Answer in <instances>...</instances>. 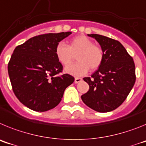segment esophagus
<instances>
[{
  "instance_id": "obj_1",
  "label": "esophagus",
  "mask_w": 146,
  "mask_h": 146,
  "mask_svg": "<svg viewBox=\"0 0 146 146\" xmlns=\"http://www.w3.org/2000/svg\"><path fill=\"white\" fill-rule=\"evenodd\" d=\"M82 80V78H80V77H75V78H74V82H75V83H78V82H81Z\"/></svg>"
}]
</instances>
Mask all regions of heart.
I'll use <instances>...</instances> for the list:
<instances>
[{
    "label": "heart",
    "mask_w": 146,
    "mask_h": 146,
    "mask_svg": "<svg viewBox=\"0 0 146 146\" xmlns=\"http://www.w3.org/2000/svg\"><path fill=\"white\" fill-rule=\"evenodd\" d=\"M76 54L77 62L66 67L65 72L77 77L86 74L89 69H97L104 58L102 50L84 35L72 38L68 47L63 42H59L55 47L56 58L64 66L69 65Z\"/></svg>",
    "instance_id": "heart-1"
}]
</instances>
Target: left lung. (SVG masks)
<instances>
[{"instance_id":"8db88e82","label":"left lung","mask_w":146,"mask_h":146,"mask_svg":"<svg viewBox=\"0 0 146 146\" xmlns=\"http://www.w3.org/2000/svg\"><path fill=\"white\" fill-rule=\"evenodd\" d=\"M88 36L101 46L104 58L91 77L83 78L89 90L81 99L95 111L108 113L118 108L133 88L136 80L135 63L118 41L95 33Z\"/></svg>"}]
</instances>
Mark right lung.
I'll return each mask as SVG.
<instances>
[{"label": "right lung", "mask_w": 146, "mask_h": 146, "mask_svg": "<svg viewBox=\"0 0 146 146\" xmlns=\"http://www.w3.org/2000/svg\"><path fill=\"white\" fill-rule=\"evenodd\" d=\"M72 32L39 35L19 45L14 50L8 72L15 93L29 109L45 112L61 101L64 91L74 81L63 69L55 55L56 45Z\"/></svg>", "instance_id": "obj_1"}]
</instances>
